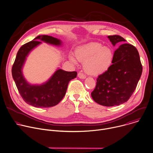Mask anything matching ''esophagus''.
<instances>
[{"label": "esophagus", "instance_id": "esophagus-1", "mask_svg": "<svg viewBox=\"0 0 153 153\" xmlns=\"http://www.w3.org/2000/svg\"><path fill=\"white\" fill-rule=\"evenodd\" d=\"M78 77H79L80 79H83L86 78V76H85L83 73H81V72H80V73H78Z\"/></svg>", "mask_w": 153, "mask_h": 153}]
</instances>
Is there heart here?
<instances>
[{
    "mask_svg": "<svg viewBox=\"0 0 153 153\" xmlns=\"http://www.w3.org/2000/svg\"><path fill=\"white\" fill-rule=\"evenodd\" d=\"M77 59L83 62L86 73L93 76L103 74L110 67L114 58L113 50L108 46H103L99 42H91L77 48L75 52ZM70 59L76 63L73 54L69 55Z\"/></svg>",
    "mask_w": 153,
    "mask_h": 153,
    "instance_id": "obj_1",
    "label": "heart"
}]
</instances>
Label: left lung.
Here are the masks:
<instances>
[{
  "label": "left lung",
  "mask_w": 153,
  "mask_h": 153,
  "mask_svg": "<svg viewBox=\"0 0 153 153\" xmlns=\"http://www.w3.org/2000/svg\"><path fill=\"white\" fill-rule=\"evenodd\" d=\"M112 44L125 42L118 35L108 36ZM113 64L99 75L91 97L106 106L119 105L128 100L134 93L142 73L139 52L133 45L123 43L114 51Z\"/></svg>",
  "instance_id": "left-lung-1"
}]
</instances>
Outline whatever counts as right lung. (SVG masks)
I'll return each instance as SVG.
<instances>
[{
    "instance_id": "add662e5",
    "label": "right lung",
    "mask_w": 153,
    "mask_h": 153,
    "mask_svg": "<svg viewBox=\"0 0 153 153\" xmlns=\"http://www.w3.org/2000/svg\"><path fill=\"white\" fill-rule=\"evenodd\" d=\"M38 40L52 45H61L59 39L47 35L38 36L33 40L23 45L17 53L12 67V76L20 96L27 103L37 108H48L61 101L66 94L69 82L76 78L77 73L59 69L45 83L40 85L29 84L22 74V68L28 53L41 43Z\"/></svg>"
}]
</instances>
